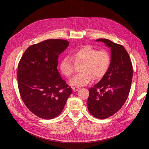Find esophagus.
<instances>
[{"instance_id": "1", "label": "esophagus", "mask_w": 149, "mask_h": 149, "mask_svg": "<svg viewBox=\"0 0 149 149\" xmlns=\"http://www.w3.org/2000/svg\"><path fill=\"white\" fill-rule=\"evenodd\" d=\"M72 89L74 91H77L79 89V87L78 86H74L72 88Z\"/></svg>"}]
</instances>
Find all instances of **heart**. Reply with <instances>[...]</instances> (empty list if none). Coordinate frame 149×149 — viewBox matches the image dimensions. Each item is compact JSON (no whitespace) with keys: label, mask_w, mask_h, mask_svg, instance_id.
<instances>
[{"label":"heart","mask_w":149,"mask_h":149,"mask_svg":"<svg viewBox=\"0 0 149 149\" xmlns=\"http://www.w3.org/2000/svg\"><path fill=\"white\" fill-rule=\"evenodd\" d=\"M100 64V61H97V60H94L93 62H92V69H93V68L97 69V68H98V65ZM80 86H84L85 85V83L84 82H82L81 83H80Z\"/></svg>","instance_id":"b5f03b06"}]
</instances>
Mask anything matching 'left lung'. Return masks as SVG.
<instances>
[{"instance_id": "1", "label": "left lung", "mask_w": 149, "mask_h": 149, "mask_svg": "<svg viewBox=\"0 0 149 149\" xmlns=\"http://www.w3.org/2000/svg\"><path fill=\"white\" fill-rule=\"evenodd\" d=\"M68 45V41L60 38L32 45L19 63L20 97L29 110L41 118L50 120L59 115L72 93L57 69L59 55Z\"/></svg>"}]
</instances>
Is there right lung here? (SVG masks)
<instances>
[{
    "label": "right lung",
    "instance_id": "obj_1",
    "mask_svg": "<svg viewBox=\"0 0 149 149\" xmlns=\"http://www.w3.org/2000/svg\"><path fill=\"white\" fill-rule=\"evenodd\" d=\"M97 41L111 48V60L103 79L89 89L88 108L95 118L105 119L118 112L126 102L131 88L133 68L123 46L106 38Z\"/></svg>",
    "mask_w": 149,
    "mask_h": 149
}]
</instances>
